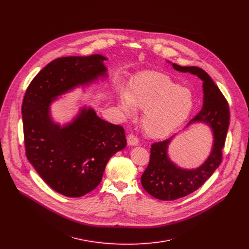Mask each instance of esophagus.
<instances>
[{
  "instance_id": "obj_1",
  "label": "esophagus",
  "mask_w": 249,
  "mask_h": 249,
  "mask_svg": "<svg viewBox=\"0 0 249 249\" xmlns=\"http://www.w3.org/2000/svg\"><path fill=\"white\" fill-rule=\"evenodd\" d=\"M127 143L129 146H137L139 144V139L135 135L130 134L127 137Z\"/></svg>"
}]
</instances>
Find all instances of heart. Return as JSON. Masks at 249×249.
<instances>
[{
  "label": "heart",
  "mask_w": 249,
  "mask_h": 249,
  "mask_svg": "<svg viewBox=\"0 0 249 249\" xmlns=\"http://www.w3.org/2000/svg\"><path fill=\"white\" fill-rule=\"evenodd\" d=\"M190 89L180 87L162 73H145L136 78L128 90L119 93V107L132 115L136 108L144 110L142 125L146 134L160 139L178 128L193 109Z\"/></svg>",
  "instance_id": "b5f03b06"
}]
</instances>
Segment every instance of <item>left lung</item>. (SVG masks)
<instances>
[{
	"label": "left lung",
	"instance_id": "1",
	"mask_svg": "<svg viewBox=\"0 0 249 249\" xmlns=\"http://www.w3.org/2000/svg\"><path fill=\"white\" fill-rule=\"evenodd\" d=\"M168 63H171L167 61ZM181 73H190L203 82V106L201 111L189 121L208 125L213 134V146L206 160L196 168H182L168 156V147L173 137L152 145L150 162L141 176L142 186L153 197L171 201L189 195L201 187L222 162V150L230 125L229 105L219 88L204 70L198 67H182L171 64Z\"/></svg>",
	"mask_w": 249,
	"mask_h": 249
}]
</instances>
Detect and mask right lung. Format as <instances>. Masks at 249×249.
<instances>
[{
  "label": "right lung",
  "instance_id": "right-lung-1",
  "mask_svg": "<svg viewBox=\"0 0 249 249\" xmlns=\"http://www.w3.org/2000/svg\"><path fill=\"white\" fill-rule=\"evenodd\" d=\"M106 60L99 54L57 58L35 76L23 97L26 158L53 190L67 197L92 191L109 159L127 144L123 127L101 119L88 106L65 125L51 116L58 96L107 78Z\"/></svg>",
  "mask_w": 249,
  "mask_h": 249
}]
</instances>
